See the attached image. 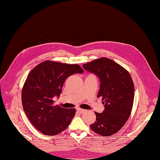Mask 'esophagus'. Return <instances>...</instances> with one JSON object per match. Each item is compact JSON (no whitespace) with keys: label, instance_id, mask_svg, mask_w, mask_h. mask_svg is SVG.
Listing matches in <instances>:
<instances>
[{"label":"esophagus","instance_id":"obj_1","mask_svg":"<svg viewBox=\"0 0 160 160\" xmlns=\"http://www.w3.org/2000/svg\"><path fill=\"white\" fill-rule=\"evenodd\" d=\"M77 111L78 112V113H84V112H85L86 110L85 109H83V108H77Z\"/></svg>","mask_w":160,"mask_h":160}]
</instances>
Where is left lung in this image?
I'll return each mask as SVG.
<instances>
[{
  "label": "left lung",
  "mask_w": 160,
  "mask_h": 160,
  "mask_svg": "<svg viewBox=\"0 0 160 160\" xmlns=\"http://www.w3.org/2000/svg\"><path fill=\"white\" fill-rule=\"evenodd\" d=\"M83 68L96 74L100 81L98 97H102L104 110L95 112L96 120L90 125L93 132L109 136L123 127L130 116L134 100V84L130 73L107 58H100L83 64Z\"/></svg>",
  "instance_id": "1"
}]
</instances>
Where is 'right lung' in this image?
Segmentation results:
<instances>
[{"label": "right lung", "instance_id": "1", "mask_svg": "<svg viewBox=\"0 0 160 160\" xmlns=\"http://www.w3.org/2000/svg\"><path fill=\"white\" fill-rule=\"evenodd\" d=\"M78 64L46 60L31 71L22 90V103L29 121L46 135H56L65 130L75 116V108L54 105L53 98L60 97L67 78L82 73Z\"/></svg>", "mask_w": 160, "mask_h": 160}]
</instances>
